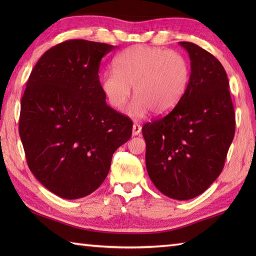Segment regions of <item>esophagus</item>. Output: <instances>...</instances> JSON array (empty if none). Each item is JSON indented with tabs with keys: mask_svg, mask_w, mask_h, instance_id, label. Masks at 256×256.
I'll return each instance as SVG.
<instances>
[{
	"mask_svg": "<svg viewBox=\"0 0 256 256\" xmlns=\"http://www.w3.org/2000/svg\"><path fill=\"white\" fill-rule=\"evenodd\" d=\"M140 131H142V126H140V125L138 124V123H134L133 124V128H132L133 136H136V135H140Z\"/></svg>",
	"mask_w": 256,
	"mask_h": 256,
	"instance_id": "obj_1",
	"label": "esophagus"
}]
</instances>
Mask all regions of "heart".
Masks as SVG:
<instances>
[{
  "label": "heart",
  "mask_w": 256,
  "mask_h": 256,
  "mask_svg": "<svg viewBox=\"0 0 256 256\" xmlns=\"http://www.w3.org/2000/svg\"><path fill=\"white\" fill-rule=\"evenodd\" d=\"M114 67L102 76L101 91L108 104L121 110L133 88L135 100L128 114L134 118L150 110L156 116L172 111L186 94L192 77L188 59L162 47H130L116 56Z\"/></svg>",
  "instance_id": "heart-1"
}]
</instances>
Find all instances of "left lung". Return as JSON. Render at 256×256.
<instances>
[{
	"instance_id": "left-lung-1",
	"label": "left lung",
	"mask_w": 256,
	"mask_h": 256,
	"mask_svg": "<svg viewBox=\"0 0 256 256\" xmlns=\"http://www.w3.org/2000/svg\"><path fill=\"white\" fill-rule=\"evenodd\" d=\"M192 77L182 101L166 116L146 123V170L167 197L189 200L210 187L224 170L236 132L229 79L221 62L189 42Z\"/></svg>"
}]
</instances>
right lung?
Instances as JSON below:
<instances>
[{
	"mask_svg": "<svg viewBox=\"0 0 256 256\" xmlns=\"http://www.w3.org/2000/svg\"><path fill=\"white\" fill-rule=\"evenodd\" d=\"M116 46L84 40L48 50L32 70L20 101V136L37 180L64 199L92 194L112 155L132 135V121L102 94L99 68Z\"/></svg>",
	"mask_w": 256,
	"mask_h": 256,
	"instance_id": "add662e5",
	"label": "right lung"
}]
</instances>
